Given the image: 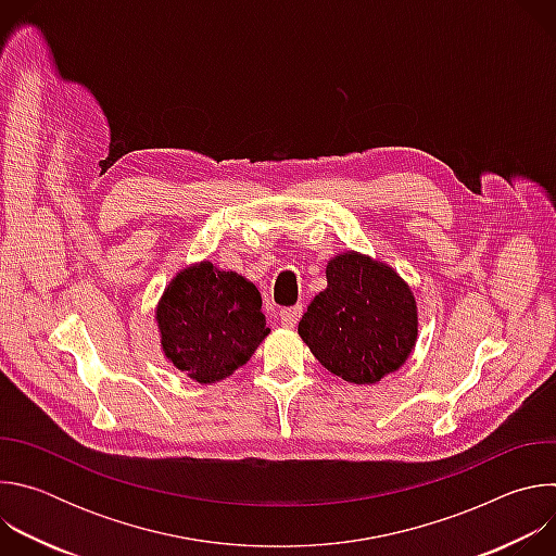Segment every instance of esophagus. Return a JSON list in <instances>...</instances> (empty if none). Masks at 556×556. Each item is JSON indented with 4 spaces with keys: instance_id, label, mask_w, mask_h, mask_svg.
I'll use <instances>...</instances> for the list:
<instances>
[{
    "instance_id": "esophagus-1",
    "label": "esophagus",
    "mask_w": 556,
    "mask_h": 556,
    "mask_svg": "<svg viewBox=\"0 0 556 556\" xmlns=\"http://www.w3.org/2000/svg\"><path fill=\"white\" fill-rule=\"evenodd\" d=\"M301 314H303V307H301V305L283 307V309L279 312V319H281V326H283V328H294V326L299 324V319H301Z\"/></svg>"
}]
</instances>
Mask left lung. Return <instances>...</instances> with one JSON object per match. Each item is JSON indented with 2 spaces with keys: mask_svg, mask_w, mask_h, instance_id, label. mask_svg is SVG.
Instances as JSON below:
<instances>
[{
  "mask_svg": "<svg viewBox=\"0 0 556 556\" xmlns=\"http://www.w3.org/2000/svg\"><path fill=\"white\" fill-rule=\"evenodd\" d=\"M328 288L299 321V337L328 371L371 384L405 365L418 339L412 288L393 268L348 251L328 262Z\"/></svg>",
  "mask_w": 556,
  "mask_h": 556,
  "instance_id": "obj_1",
  "label": "left lung"
}]
</instances>
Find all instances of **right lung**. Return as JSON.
Returning a JSON list of instances; mask_svg holds the SVG:
<instances>
[{
    "label": "right lung",
    "mask_w": 556,
    "mask_h": 556,
    "mask_svg": "<svg viewBox=\"0 0 556 556\" xmlns=\"http://www.w3.org/2000/svg\"><path fill=\"white\" fill-rule=\"evenodd\" d=\"M155 321L169 363L204 384L242 367L270 332L255 283L211 262L172 279L157 301Z\"/></svg>",
    "instance_id": "add662e5"
}]
</instances>
